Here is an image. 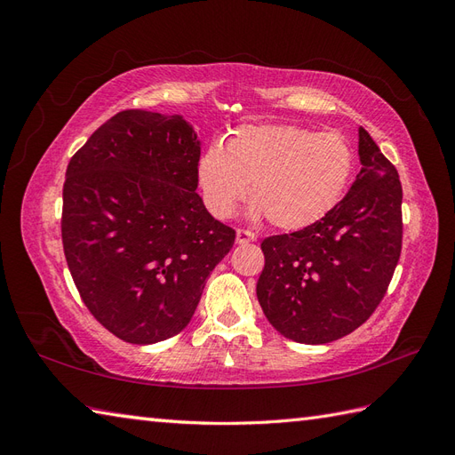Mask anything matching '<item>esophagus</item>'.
Listing matches in <instances>:
<instances>
[{
  "instance_id": "obj_1",
  "label": "esophagus",
  "mask_w": 455,
  "mask_h": 455,
  "mask_svg": "<svg viewBox=\"0 0 455 455\" xmlns=\"http://www.w3.org/2000/svg\"><path fill=\"white\" fill-rule=\"evenodd\" d=\"M235 241L239 244H249L252 241H256V235L251 231V229H237V235H235Z\"/></svg>"
}]
</instances>
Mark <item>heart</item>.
Wrapping results in <instances>:
<instances>
[{
    "instance_id": "1",
    "label": "heart",
    "mask_w": 455,
    "mask_h": 455,
    "mask_svg": "<svg viewBox=\"0 0 455 455\" xmlns=\"http://www.w3.org/2000/svg\"><path fill=\"white\" fill-rule=\"evenodd\" d=\"M355 156L339 132L299 125H243L226 146H211L197 164L203 197L216 218H228L251 186L252 214L294 231L323 220L346 194Z\"/></svg>"
}]
</instances>
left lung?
Masks as SVG:
<instances>
[{
    "mask_svg": "<svg viewBox=\"0 0 455 455\" xmlns=\"http://www.w3.org/2000/svg\"><path fill=\"white\" fill-rule=\"evenodd\" d=\"M363 169L319 222L266 237L256 294L267 321L298 343H328L370 319L403 249V186L395 164L359 129Z\"/></svg>",
    "mask_w": 455,
    "mask_h": 455,
    "instance_id": "1",
    "label": "left lung"
}]
</instances>
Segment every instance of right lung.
<instances>
[{"instance_id": "obj_1", "label": "right lung", "mask_w": 455, "mask_h": 455, "mask_svg": "<svg viewBox=\"0 0 455 455\" xmlns=\"http://www.w3.org/2000/svg\"><path fill=\"white\" fill-rule=\"evenodd\" d=\"M201 148L180 116L123 109L68 163L62 246L91 315L146 346L188 326L235 229L204 209Z\"/></svg>"}]
</instances>
